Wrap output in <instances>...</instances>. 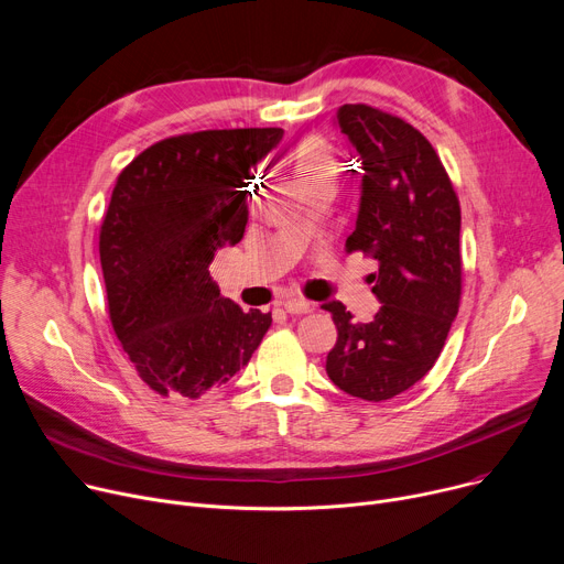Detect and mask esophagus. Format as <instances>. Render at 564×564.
Here are the masks:
<instances>
[{
  "mask_svg": "<svg viewBox=\"0 0 564 564\" xmlns=\"http://www.w3.org/2000/svg\"><path fill=\"white\" fill-rule=\"evenodd\" d=\"M280 305H282V310L286 312V314H310L312 310H314V305H312V302L310 300H305V297H284L282 302H280Z\"/></svg>",
  "mask_w": 564,
  "mask_h": 564,
  "instance_id": "34e87169",
  "label": "esophagus"
}]
</instances>
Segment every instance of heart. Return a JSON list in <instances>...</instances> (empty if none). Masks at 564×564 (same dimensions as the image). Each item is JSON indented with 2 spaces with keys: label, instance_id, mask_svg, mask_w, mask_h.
Returning <instances> with one entry per match:
<instances>
[{
  "label": "heart",
  "instance_id": "heart-1",
  "mask_svg": "<svg viewBox=\"0 0 564 564\" xmlns=\"http://www.w3.org/2000/svg\"><path fill=\"white\" fill-rule=\"evenodd\" d=\"M291 158L300 181L334 178L336 155L332 147L321 138H305L293 149Z\"/></svg>",
  "mask_w": 564,
  "mask_h": 564
}]
</instances>
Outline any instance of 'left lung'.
<instances>
[{
	"instance_id": "left-lung-1",
	"label": "left lung",
	"mask_w": 564,
	"mask_h": 564,
	"mask_svg": "<svg viewBox=\"0 0 564 564\" xmlns=\"http://www.w3.org/2000/svg\"><path fill=\"white\" fill-rule=\"evenodd\" d=\"M338 123L364 162L357 228L345 248L379 262L372 293L381 307L357 323L343 302L323 305L338 332L325 370L340 391L383 402L433 368L458 314L460 203L436 149L402 117L345 104Z\"/></svg>"
}]
</instances>
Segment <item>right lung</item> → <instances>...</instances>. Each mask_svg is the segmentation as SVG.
I'll list each match as a JSON object with an SVG mask.
<instances>
[{
    "label": "right lung",
    "mask_w": 564,
    "mask_h": 564,
    "mask_svg": "<svg viewBox=\"0 0 564 564\" xmlns=\"http://www.w3.org/2000/svg\"><path fill=\"white\" fill-rule=\"evenodd\" d=\"M282 133L164 138L117 176L99 230L108 316L140 379L162 398L198 400L228 383L273 323L221 297L209 264L216 250L241 241L246 181Z\"/></svg>",
    "instance_id": "obj_1"
}]
</instances>
